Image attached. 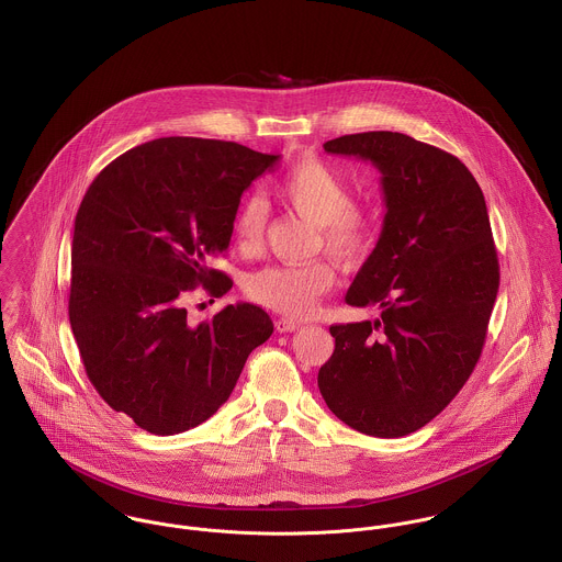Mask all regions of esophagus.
I'll return each mask as SVG.
<instances>
[{"instance_id":"obj_1","label":"esophagus","mask_w":562,"mask_h":562,"mask_svg":"<svg viewBox=\"0 0 562 562\" xmlns=\"http://www.w3.org/2000/svg\"><path fill=\"white\" fill-rule=\"evenodd\" d=\"M274 326H277L279 333H292V330L301 328L303 322L292 321V318H279V321L274 322Z\"/></svg>"}]
</instances>
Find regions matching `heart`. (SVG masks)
<instances>
[{"label": "heart", "instance_id": "b5f03b06", "mask_svg": "<svg viewBox=\"0 0 562 562\" xmlns=\"http://www.w3.org/2000/svg\"><path fill=\"white\" fill-rule=\"evenodd\" d=\"M277 196L299 216L314 223L321 244L339 261L357 263L368 257L379 236L372 210L352 203L346 177L318 158L292 164L274 183ZM268 205L261 196H246L234 218V241L241 252H255L266 232ZM335 270L326 261L296 266H268L246 279L248 299L279 314L305 318L316 312L333 288Z\"/></svg>", "mask_w": 562, "mask_h": 562}]
</instances>
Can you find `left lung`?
I'll use <instances>...</instances> for the list:
<instances>
[{
    "mask_svg": "<svg viewBox=\"0 0 562 562\" xmlns=\"http://www.w3.org/2000/svg\"><path fill=\"white\" fill-rule=\"evenodd\" d=\"M326 154L370 160L383 175L385 221L346 303L381 318L333 324L318 372L326 406L372 437H404L439 415L481 359L499 288L481 186L448 151L398 132L348 134Z\"/></svg>",
    "mask_w": 562,
    "mask_h": 562,
    "instance_id": "8db88e82",
    "label": "left lung"
}]
</instances>
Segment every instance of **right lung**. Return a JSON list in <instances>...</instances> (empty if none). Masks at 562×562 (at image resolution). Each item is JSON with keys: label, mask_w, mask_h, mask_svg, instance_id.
Segmentation results:
<instances>
[{"label": "right lung", "mask_w": 562, "mask_h": 562, "mask_svg": "<svg viewBox=\"0 0 562 562\" xmlns=\"http://www.w3.org/2000/svg\"><path fill=\"white\" fill-rule=\"evenodd\" d=\"M279 156L170 136L134 147L90 183L76 216L69 321L97 394L154 435H177L232 396L248 355L272 335L250 303L190 324L199 285L234 281L207 266L229 248L241 192Z\"/></svg>", "instance_id": "add662e5"}]
</instances>
